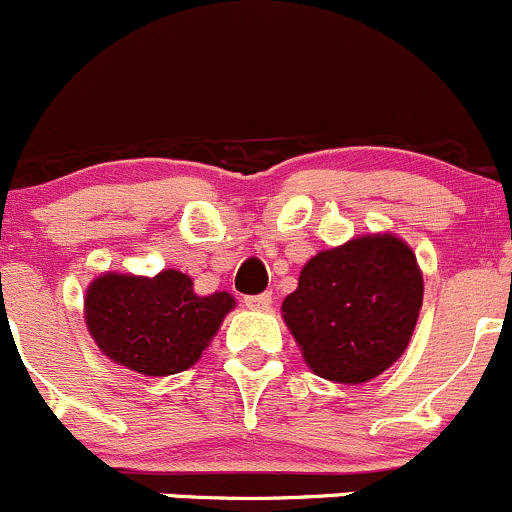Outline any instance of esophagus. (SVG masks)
<instances>
[{"label":"esophagus","instance_id":"obj_1","mask_svg":"<svg viewBox=\"0 0 512 512\" xmlns=\"http://www.w3.org/2000/svg\"><path fill=\"white\" fill-rule=\"evenodd\" d=\"M246 308L251 310H268L271 308V293H258V295H246Z\"/></svg>","mask_w":512,"mask_h":512}]
</instances>
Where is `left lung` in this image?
Wrapping results in <instances>:
<instances>
[{
  "instance_id": "8db88e82",
  "label": "left lung",
  "mask_w": 512,
  "mask_h": 512,
  "mask_svg": "<svg viewBox=\"0 0 512 512\" xmlns=\"http://www.w3.org/2000/svg\"><path fill=\"white\" fill-rule=\"evenodd\" d=\"M421 298L412 249L392 234L360 236L305 263L283 318L318 377L362 384L407 350Z\"/></svg>"
}]
</instances>
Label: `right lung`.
Here are the masks:
<instances>
[{"label":"right lung","mask_w":512,"mask_h":512,"mask_svg":"<svg viewBox=\"0 0 512 512\" xmlns=\"http://www.w3.org/2000/svg\"><path fill=\"white\" fill-rule=\"evenodd\" d=\"M231 308L229 293H194L192 278L175 268L155 278L105 273L88 288L86 325L113 362L167 377L202 357Z\"/></svg>","instance_id":"obj_1"}]
</instances>
